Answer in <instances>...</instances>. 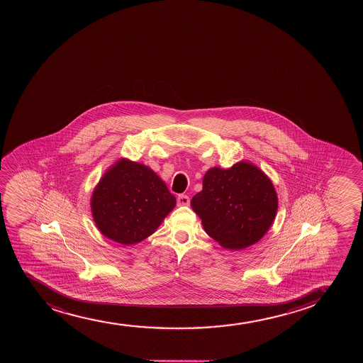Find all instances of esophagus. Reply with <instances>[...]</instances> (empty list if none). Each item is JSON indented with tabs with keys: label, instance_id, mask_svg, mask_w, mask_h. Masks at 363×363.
<instances>
[{
	"label": "esophagus",
	"instance_id": "esophagus-1",
	"mask_svg": "<svg viewBox=\"0 0 363 363\" xmlns=\"http://www.w3.org/2000/svg\"><path fill=\"white\" fill-rule=\"evenodd\" d=\"M177 201H178L179 206H188L190 203V199H189L188 195H179Z\"/></svg>",
	"mask_w": 363,
	"mask_h": 363
}]
</instances>
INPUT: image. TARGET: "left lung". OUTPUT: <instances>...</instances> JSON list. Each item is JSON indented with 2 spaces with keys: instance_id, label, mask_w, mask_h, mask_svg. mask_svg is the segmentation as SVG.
<instances>
[{
  "instance_id": "left-lung-1",
  "label": "left lung",
  "mask_w": 363,
  "mask_h": 363,
  "mask_svg": "<svg viewBox=\"0 0 363 363\" xmlns=\"http://www.w3.org/2000/svg\"><path fill=\"white\" fill-rule=\"evenodd\" d=\"M191 207L208 236L226 250H240L263 238L275 220L279 199L270 178L248 161L206 172Z\"/></svg>"
}]
</instances>
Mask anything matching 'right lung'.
<instances>
[{"label":"right lung","instance_id":"right-lung-1","mask_svg":"<svg viewBox=\"0 0 363 363\" xmlns=\"http://www.w3.org/2000/svg\"><path fill=\"white\" fill-rule=\"evenodd\" d=\"M175 203V197L150 167L122 157L96 184L91 211L105 238L130 246L152 235Z\"/></svg>","mask_w":363,"mask_h":363}]
</instances>
